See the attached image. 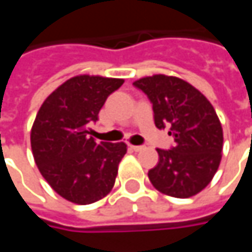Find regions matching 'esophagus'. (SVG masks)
Instances as JSON below:
<instances>
[{"mask_svg": "<svg viewBox=\"0 0 252 252\" xmlns=\"http://www.w3.org/2000/svg\"><path fill=\"white\" fill-rule=\"evenodd\" d=\"M129 149L133 151H141L144 150V146H131V144H129Z\"/></svg>", "mask_w": 252, "mask_h": 252, "instance_id": "esophagus-1", "label": "esophagus"}]
</instances>
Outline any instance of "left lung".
I'll return each mask as SVG.
<instances>
[{
  "instance_id": "obj_1",
  "label": "left lung",
  "mask_w": 252,
  "mask_h": 252,
  "mask_svg": "<svg viewBox=\"0 0 252 252\" xmlns=\"http://www.w3.org/2000/svg\"><path fill=\"white\" fill-rule=\"evenodd\" d=\"M153 105L158 129L168 125L174 147L157 149L158 164L149 171L153 187L174 198L196 195L212 181L221 160L223 130L212 103L187 81L153 75L134 81Z\"/></svg>"
}]
</instances>
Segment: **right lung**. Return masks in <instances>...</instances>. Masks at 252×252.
Instances as JSON below:
<instances>
[{
	"label": "right lung",
	"mask_w": 252,
	"mask_h": 252,
	"mask_svg": "<svg viewBox=\"0 0 252 252\" xmlns=\"http://www.w3.org/2000/svg\"><path fill=\"white\" fill-rule=\"evenodd\" d=\"M123 80L78 75L67 80L43 102L31 131L36 165L64 199L90 205L113 188L125 143L98 144L90 125Z\"/></svg>",
	"instance_id": "obj_1"
}]
</instances>
